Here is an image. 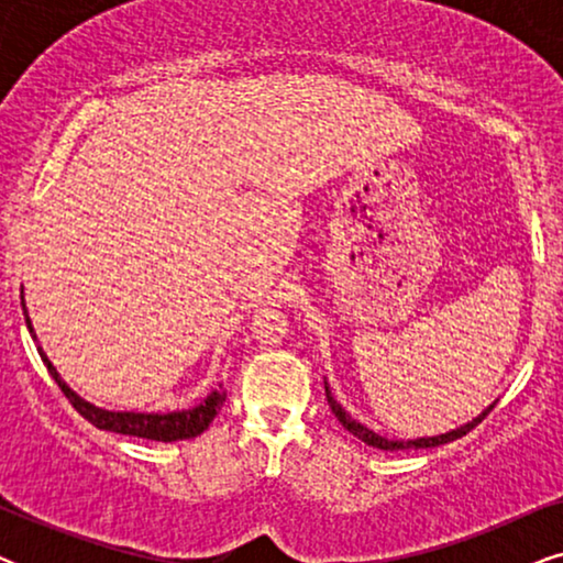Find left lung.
Here are the masks:
<instances>
[{"label": "left lung", "mask_w": 563, "mask_h": 563, "mask_svg": "<svg viewBox=\"0 0 563 563\" xmlns=\"http://www.w3.org/2000/svg\"><path fill=\"white\" fill-rule=\"evenodd\" d=\"M325 397H328V405H330V410L335 412V418L341 420V426L349 430V433H353L356 438H361V441H364L366 445H374V449H382V451H399V449H430V445H443V443H451V441H456V438H461V435H466L468 430H474L476 426H479V422L487 418V415L492 412V405L489 410H484L479 418L476 420H472V422H466L464 428H456V430H451V433H443V435H433V438H418V441H389V438H382V435H376L374 430H368V428H364L361 426V422H356L351 418V415H345V410L341 405L335 402L333 399V395H330V387L325 384Z\"/></svg>", "instance_id": "obj_1"}]
</instances>
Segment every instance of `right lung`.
<instances>
[{
	"instance_id": "add662e5",
	"label": "right lung",
	"mask_w": 563,
	"mask_h": 563,
	"mask_svg": "<svg viewBox=\"0 0 563 563\" xmlns=\"http://www.w3.org/2000/svg\"><path fill=\"white\" fill-rule=\"evenodd\" d=\"M25 322H27V328L33 330V325H30L27 318H25ZM41 356L45 361V366H48L53 379L58 382L60 391H64L68 402L74 405V410L79 412L84 420H89L95 428L110 430V433L148 438V441H164V443L184 441V438H197L199 433H205V430L210 428V422L214 420V415L220 412V407L228 397L225 389H218V391H212V395L207 397L202 405H197L195 410H181V412H168V415L99 410V407L84 402L79 395H74V391L68 389L64 382H60V376L56 374V368H53L51 361L45 358L43 351H41Z\"/></svg>"
}]
</instances>
